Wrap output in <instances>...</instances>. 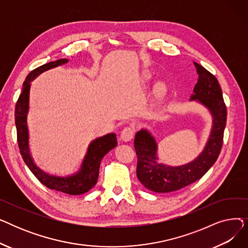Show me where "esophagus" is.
Returning <instances> with one entry per match:
<instances>
[{
  "label": "esophagus",
  "instance_id": "34e87169",
  "mask_svg": "<svg viewBox=\"0 0 248 248\" xmlns=\"http://www.w3.org/2000/svg\"><path fill=\"white\" fill-rule=\"evenodd\" d=\"M135 132H136V128L135 126L133 125H128V126H125L122 133H121V139L124 140V141H128L131 140L135 135Z\"/></svg>",
  "mask_w": 248,
  "mask_h": 248
}]
</instances>
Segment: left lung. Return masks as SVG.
I'll return each mask as SVG.
<instances>
[{"label":"left lung","instance_id":"left-lung-1","mask_svg":"<svg viewBox=\"0 0 248 248\" xmlns=\"http://www.w3.org/2000/svg\"><path fill=\"white\" fill-rule=\"evenodd\" d=\"M194 65L198 74V82L194 87L190 100H197L211 112L213 117L211 134L198 157L179 167H170L157 162V142L147 129H140L136 134L134 144L138 155L137 177L142 185L154 192L177 191L201 179L214 165L222 148L227 117L222 90L212 73L196 62Z\"/></svg>","mask_w":248,"mask_h":248}]
</instances>
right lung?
<instances>
[{
  "mask_svg": "<svg viewBox=\"0 0 248 248\" xmlns=\"http://www.w3.org/2000/svg\"><path fill=\"white\" fill-rule=\"evenodd\" d=\"M67 59H59L46 63L32 70L23 83V90L18 98L15 108V124L17 128V140L20 153L25 164L43 185L51 190L69 195H80L93 188L97 182L99 166L102 158L116 145L115 134H108L90 142L80 170L68 177H57L44 173L32 160L29 151V134L27 126V113L29 110V93L31 81L40 73L67 63Z\"/></svg>",
  "mask_w": 248,
  "mask_h": 248,
  "instance_id": "1",
  "label": "right lung"
}]
</instances>
